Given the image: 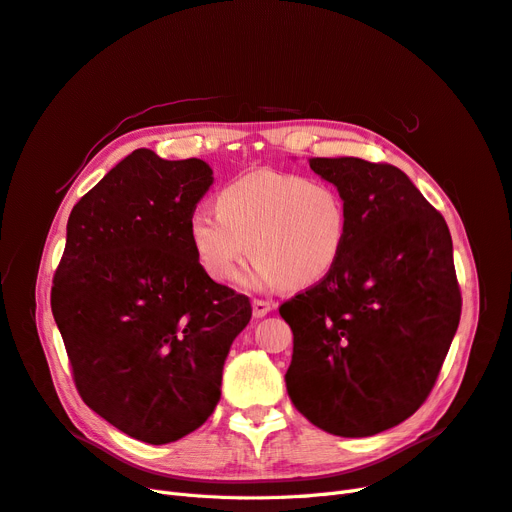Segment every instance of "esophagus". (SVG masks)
I'll use <instances>...</instances> for the list:
<instances>
[{
	"instance_id": "obj_1",
	"label": "esophagus",
	"mask_w": 512,
	"mask_h": 512,
	"mask_svg": "<svg viewBox=\"0 0 512 512\" xmlns=\"http://www.w3.org/2000/svg\"><path fill=\"white\" fill-rule=\"evenodd\" d=\"M273 309V304L269 300H252V315L256 319H262L264 315H269Z\"/></svg>"
}]
</instances>
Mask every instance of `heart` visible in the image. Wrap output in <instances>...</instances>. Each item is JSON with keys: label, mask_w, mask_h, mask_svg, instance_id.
<instances>
[{"label": "heart", "mask_w": 512, "mask_h": 512, "mask_svg": "<svg viewBox=\"0 0 512 512\" xmlns=\"http://www.w3.org/2000/svg\"><path fill=\"white\" fill-rule=\"evenodd\" d=\"M346 235L349 212L332 185L277 170L229 182L216 208L199 206L189 220L197 262L214 281H229L250 248L241 283L252 290L319 283L342 258Z\"/></svg>", "instance_id": "1"}]
</instances>
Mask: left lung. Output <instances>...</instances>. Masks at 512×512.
Masks as SVG:
<instances>
[{
  "mask_svg": "<svg viewBox=\"0 0 512 512\" xmlns=\"http://www.w3.org/2000/svg\"><path fill=\"white\" fill-rule=\"evenodd\" d=\"M349 212L334 271L281 304L294 332L285 386L325 433L372 437L410 418L439 376L462 298L443 216L388 163L313 157Z\"/></svg>",
  "mask_w": 512,
  "mask_h": 512,
  "instance_id": "left-lung-1",
  "label": "left lung"
}]
</instances>
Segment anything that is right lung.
Returning a JSON list of instances; mask_svg holds the SVG:
<instances>
[{
	"mask_svg": "<svg viewBox=\"0 0 512 512\" xmlns=\"http://www.w3.org/2000/svg\"><path fill=\"white\" fill-rule=\"evenodd\" d=\"M214 176L203 159L136 149L81 197L52 285V315L81 399L121 433L178 441L220 401L248 296L201 269L189 237Z\"/></svg>",
	"mask_w": 512,
	"mask_h": 512,
	"instance_id": "obj_1",
	"label": "right lung"
}]
</instances>
